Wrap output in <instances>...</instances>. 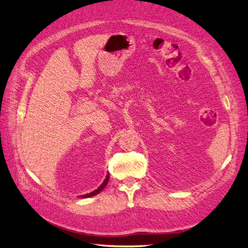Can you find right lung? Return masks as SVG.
<instances>
[{"mask_svg": "<svg viewBox=\"0 0 248 248\" xmlns=\"http://www.w3.org/2000/svg\"><path fill=\"white\" fill-rule=\"evenodd\" d=\"M108 179H109V177H108V176H107V178H105V180L103 181V183L101 184V186H100L96 191H93V192H92V193H89V194H85V195H83V196H81V197H84V198H87V197H92V196H94V195H97V194H99L100 192L102 191V189L105 187V186H107L108 184Z\"/></svg>", "mask_w": 248, "mask_h": 248, "instance_id": "obj_1", "label": "right lung"}]
</instances>
